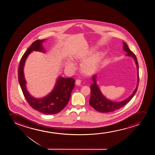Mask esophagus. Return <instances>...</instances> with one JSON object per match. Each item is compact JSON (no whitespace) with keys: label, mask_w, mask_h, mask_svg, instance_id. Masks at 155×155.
<instances>
[{"label":"esophagus","mask_w":155,"mask_h":155,"mask_svg":"<svg viewBox=\"0 0 155 155\" xmlns=\"http://www.w3.org/2000/svg\"><path fill=\"white\" fill-rule=\"evenodd\" d=\"M81 80L80 79H77L76 81V84L77 85H79L81 84Z\"/></svg>","instance_id":"34e87169"}]
</instances>
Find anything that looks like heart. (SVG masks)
<instances>
[{
  "label": "heart",
  "mask_w": 155,
  "mask_h": 155,
  "mask_svg": "<svg viewBox=\"0 0 155 155\" xmlns=\"http://www.w3.org/2000/svg\"><path fill=\"white\" fill-rule=\"evenodd\" d=\"M86 56V54H83L79 56L78 58L83 59ZM100 60V53H96L94 55L91 56L87 59L85 60L82 64H81V69L82 72L86 74H89L93 71L95 69ZM69 68H72L73 65L71 63H68Z\"/></svg>",
  "instance_id": "1"
}]
</instances>
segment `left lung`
Wrapping results in <instances>:
<instances>
[{
  "mask_svg": "<svg viewBox=\"0 0 155 155\" xmlns=\"http://www.w3.org/2000/svg\"><path fill=\"white\" fill-rule=\"evenodd\" d=\"M123 45H124V46H123L124 50L127 52V55L134 58V59L136 61V64L137 66V69H138V83L137 86L136 87V89L134 90L133 94L130 96L129 97L127 98V99H126L122 102H112V101H110V100L106 99V98L102 95V93L100 91V89L98 87L97 85L96 82V74H95L93 77V81H94V83L91 86V98L89 100V104L93 108H94L98 112L102 113L112 112L113 111L120 109L122 107L124 106L125 104H127V103L131 100L137 91L138 86H139V65H138L137 58L136 57V55L134 54V52H132L130 50L126 43H123Z\"/></svg>",
  "mask_w": 155,
  "mask_h": 155,
  "instance_id": "1",
  "label": "left lung"
}]
</instances>
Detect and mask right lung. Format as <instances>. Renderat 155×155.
Masks as SVG:
<instances>
[{"label": "right lung", "mask_w": 155, "mask_h": 155, "mask_svg": "<svg viewBox=\"0 0 155 155\" xmlns=\"http://www.w3.org/2000/svg\"><path fill=\"white\" fill-rule=\"evenodd\" d=\"M45 40H38L32 43L21 58L18 69V79L24 96L32 108L45 114H54L61 112L68 104L74 86V79L60 77L51 93L41 99H36L30 95L26 88L23 67L26 58L32 51H43L42 43Z\"/></svg>", "instance_id": "right-lung-1"}]
</instances>
